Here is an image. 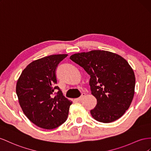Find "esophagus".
I'll return each instance as SVG.
<instances>
[{"label": "esophagus", "mask_w": 151, "mask_h": 151, "mask_svg": "<svg viewBox=\"0 0 151 151\" xmlns=\"http://www.w3.org/2000/svg\"><path fill=\"white\" fill-rule=\"evenodd\" d=\"M85 93H81V96L80 97L77 98L76 100L77 101H81V100L83 99V98L85 97Z\"/></svg>", "instance_id": "obj_1"}]
</instances>
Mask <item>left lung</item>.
<instances>
[{"mask_svg":"<svg viewBox=\"0 0 151 151\" xmlns=\"http://www.w3.org/2000/svg\"><path fill=\"white\" fill-rule=\"evenodd\" d=\"M70 59L90 76V90L97 99L90 111L92 117L105 123L121 118L135 93V74L128 63L118 54L100 50L75 54Z\"/></svg>","mask_w":151,"mask_h":151,"instance_id":"left-lung-1","label":"left lung"}]
</instances>
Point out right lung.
Masks as SVG:
<instances>
[{
  "label": "right lung",
  "instance_id": "right-lung-1",
  "mask_svg": "<svg viewBox=\"0 0 151 151\" xmlns=\"http://www.w3.org/2000/svg\"><path fill=\"white\" fill-rule=\"evenodd\" d=\"M67 56L55 54L35 60L24 69L17 81L16 91L21 109L40 128L52 130L67 119L72 101L56 86L55 75L59 63Z\"/></svg>",
  "mask_w": 151,
  "mask_h": 151
}]
</instances>
